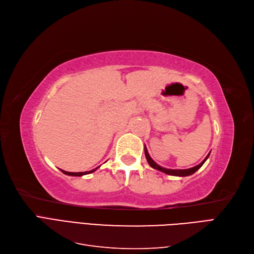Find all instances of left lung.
I'll use <instances>...</instances> for the list:
<instances>
[{
  "label": "left lung",
  "instance_id": "left-lung-1",
  "mask_svg": "<svg viewBox=\"0 0 254 254\" xmlns=\"http://www.w3.org/2000/svg\"><path fill=\"white\" fill-rule=\"evenodd\" d=\"M144 150H145L146 160H147L148 164H149L152 168H155V170H158V171L162 172V173H165V174H167V175H171V176H179V177H186V176L193 175L196 171H198L199 168H200V167L203 165V163L205 162L206 159L209 158V156H210V153H209V155H207V156L205 157V159L202 161V162H201L200 164H198V165H196V166H194V167L188 168V170H171V168H165V167H162V166L158 165V164L155 162V161H153V160L150 158L149 153H148V151H147V148H146V146L144 147Z\"/></svg>",
  "mask_w": 254,
  "mask_h": 254
}]
</instances>
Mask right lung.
<instances>
[{"mask_svg": "<svg viewBox=\"0 0 254 254\" xmlns=\"http://www.w3.org/2000/svg\"><path fill=\"white\" fill-rule=\"evenodd\" d=\"M97 168H98V167L94 168V170H92V171H90V172H80V173H70V172L63 171V170H61V172H63L64 174H65V175H67V176H77V177H80V176H83V175H88V174L93 173V172H95V171L97 170Z\"/></svg>", "mask_w": 254, "mask_h": 254, "instance_id": "1", "label": "right lung"}]
</instances>
